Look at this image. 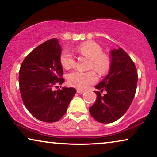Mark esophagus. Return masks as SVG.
<instances>
[{
	"mask_svg": "<svg viewBox=\"0 0 157 157\" xmlns=\"http://www.w3.org/2000/svg\"><path fill=\"white\" fill-rule=\"evenodd\" d=\"M77 92H78V93H79V94H82V93H84V92H85V91H84V90H82L78 89V90H77Z\"/></svg>",
	"mask_w": 157,
	"mask_h": 157,
	"instance_id": "34e87169",
	"label": "esophagus"
}]
</instances>
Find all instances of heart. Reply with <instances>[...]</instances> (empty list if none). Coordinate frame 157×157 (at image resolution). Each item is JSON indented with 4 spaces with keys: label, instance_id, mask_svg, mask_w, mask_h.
I'll use <instances>...</instances> for the list:
<instances>
[{
    "label": "heart",
    "instance_id": "heart-1",
    "mask_svg": "<svg viewBox=\"0 0 157 157\" xmlns=\"http://www.w3.org/2000/svg\"><path fill=\"white\" fill-rule=\"evenodd\" d=\"M76 52L90 59V68H94L100 74H104L109 70V59L101 53L102 49L94 42H86L77 48ZM59 60L62 66L65 69H70L75 65V58L69 50L65 49L61 52ZM68 84L78 89H85L90 84L98 80V75L94 70L82 72L74 70L67 75Z\"/></svg>",
    "mask_w": 157,
    "mask_h": 157
}]
</instances>
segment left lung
<instances>
[{"instance_id": "8db88e82", "label": "left lung", "mask_w": 157, "mask_h": 157, "mask_svg": "<svg viewBox=\"0 0 157 157\" xmlns=\"http://www.w3.org/2000/svg\"><path fill=\"white\" fill-rule=\"evenodd\" d=\"M109 71L95 88L107 93L104 96L94 92L97 100L89 108L90 113L100 123L119 120L129 109L136 90L138 75L134 62L121 48L110 50Z\"/></svg>"}]
</instances>
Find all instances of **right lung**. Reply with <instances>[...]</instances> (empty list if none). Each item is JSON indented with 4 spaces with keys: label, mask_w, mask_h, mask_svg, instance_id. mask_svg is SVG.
Here are the masks:
<instances>
[{
    "label": "right lung",
    "mask_w": 157,
    "mask_h": 157,
    "mask_svg": "<svg viewBox=\"0 0 157 157\" xmlns=\"http://www.w3.org/2000/svg\"><path fill=\"white\" fill-rule=\"evenodd\" d=\"M61 52L58 40H49L28 54L20 68V91L24 105L34 117L45 122L63 117L77 92L73 87L53 90L56 84L65 81Z\"/></svg>",
    "instance_id": "add662e5"
}]
</instances>
